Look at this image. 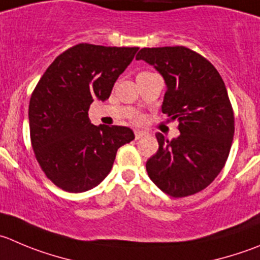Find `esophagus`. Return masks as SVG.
Returning a JSON list of instances; mask_svg holds the SVG:
<instances>
[{
	"label": "esophagus",
	"instance_id": "esophagus-1",
	"mask_svg": "<svg viewBox=\"0 0 260 260\" xmlns=\"http://www.w3.org/2000/svg\"><path fill=\"white\" fill-rule=\"evenodd\" d=\"M147 133L142 132V130H135V139H142L143 137H145Z\"/></svg>",
	"mask_w": 260,
	"mask_h": 260
}]
</instances>
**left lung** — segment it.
Returning <instances> with one entry per match:
<instances>
[{
  "label": "left lung",
  "instance_id": "obj_1",
  "mask_svg": "<svg viewBox=\"0 0 260 260\" xmlns=\"http://www.w3.org/2000/svg\"><path fill=\"white\" fill-rule=\"evenodd\" d=\"M137 60L163 76L162 112L179 121L177 138L155 135L159 147L147 160L148 175L174 198L197 194L218 176L231 149L235 118L226 85L207 58L186 47L142 48Z\"/></svg>",
  "mask_w": 260,
  "mask_h": 260
}]
</instances>
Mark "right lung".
<instances>
[{"mask_svg": "<svg viewBox=\"0 0 260 260\" xmlns=\"http://www.w3.org/2000/svg\"><path fill=\"white\" fill-rule=\"evenodd\" d=\"M138 47L80 43L54 58L31 93L29 127L42 171L56 186L83 192L110 174L120 147L134 140L126 126H95L94 100L106 101Z\"/></svg>", "mask_w": 260, "mask_h": 260, "instance_id": "add662e5", "label": "right lung"}]
</instances>
